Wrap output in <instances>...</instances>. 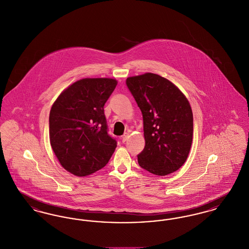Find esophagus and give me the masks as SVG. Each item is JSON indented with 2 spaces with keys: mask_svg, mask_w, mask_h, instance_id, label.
Here are the masks:
<instances>
[{
  "mask_svg": "<svg viewBox=\"0 0 249 249\" xmlns=\"http://www.w3.org/2000/svg\"><path fill=\"white\" fill-rule=\"evenodd\" d=\"M129 137H130V134H129V133H127V132H125V133L121 136V138H120V139H121V141H122V142H125L127 140H128V139H129Z\"/></svg>",
  "mask_w": 249,
  "mask_h": 249,
  "instance_id": "esophagus-1",
  "label": "esophagus"
}]
</instances>
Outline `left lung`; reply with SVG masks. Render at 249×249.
I'll return each mask as SVG.
<instances>
[{"instance_id": "obj_1", "label": "left lung", "mask_w": 249, "mask_h": 249, "mask_svg": "<svg viewBox=\"0 0 249 249\" xmlns=\"http://www.w3.org/2000/svg\"><path fill=\"white\" fill-rule=\"evenodd\" d=\"M126 85L142 115L145 145L137 155L139 165L156 176L178 171L192 143L193 115L188 99L156 73L129 77Z\"/></svg>"}]
</instances>
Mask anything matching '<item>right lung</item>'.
<instances>
[{
    "label": "right lung",
    "mask_w": 249,
    "mask_h": 249,
    "mask_svg": "<svg viewBox=\"0 0 249 249\" xmlns=\"http://www.w3.org/2000/svg\"><path fill=\"white\" fill-rule=\"evenodd\" d=\"M117 80L84 78L63 90L51 107L49 139L61 166L77 177L107 165L117 147L104 107Z\"/></svg>",
    "instance_id": "1"
}]
</instances>
